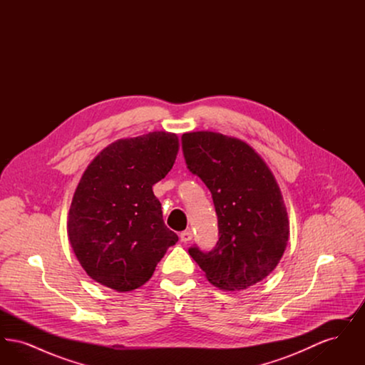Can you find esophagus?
Wrapping results in <instances>:
<instances>
[{
  "label": "esophagus",
  "mask_w": 365,
  "mask_h": 365,
  "mask_svg": "<svg viewBox=\"0 0 365 365\" xmlns=\"http://www.w3.org/2000/svg\"><path fill=\"white\" fill-rule=\"evenodd\" d=\"M191 240H192V232H191L190 230H186V231H183L180 234V241L182 242H189Z\"/></svg>",
  "instance_id": "34e87169"
}]
</instances>
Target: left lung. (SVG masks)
<instances>
[{
	"instance_id": "1",
	"label": "left lung",
	"mask_w": 365,
	"mask_h": 365,
	"mask_svg": "<svg viewBox=\"0 0 365 365\" xmlns=\"http://www.w3.org/2000/svg\"><path fill=\"white\" fill-rule=\"evenodd\" d=\"M187 170L208 187L217 215L219 241L205 252L189 247L209 282L243 290L267 278L289 241L280 190L267 164L247 143L219 133L182 135Z\"/></svg>"
}]
</instances>
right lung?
I'll list each match as a JSON object with an SVG mask.
<instances>
[{"instance_id": "right-lung-1", "label": "right lung", "mask_w": 365, "mask_h": 365, "mask_svg": "<svg viewBox=\"0 0 365 365\" xmlns=\"http://www.w3.org/2000/svg\"><path fill=\"white\" fill-rule=\"evenodd\" d=\"M178 149L175 134L155 131L119 139L90 163L68 216L71 246L90 278L122 293L138 289L178 242L152 190Z\"/></svg>"}]
</instances>
